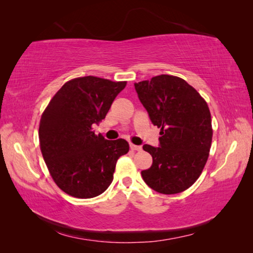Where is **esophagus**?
<instances>
[{"mask_svg": "<svg viewBox=\"0 0 253 253\" xmlns=\"http://www.w3.org/2000/svg\"><path fill=\"white\" fill-rule=\"evenodd\" d=\"M130 149H131V151H142V146H138V145L130 144Z\"/></svg>", "mask_w": 253, "mask_h": 253, "instance_id": "34e87169", "label": "esophagus"}]
</instances>
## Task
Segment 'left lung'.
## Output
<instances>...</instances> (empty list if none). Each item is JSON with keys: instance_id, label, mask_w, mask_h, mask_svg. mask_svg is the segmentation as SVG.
<instances>
[{"instance_id": "obj_1", "label": "left lung", "mask_w": 253, "mask_h": 253, "mask_svg": "<svg viewBox=\"0 0 253 253\" xmlns=\"http://www.w3.org/2000/svg\"><path fill=\"white\" fill-rule=\"evenodd\" d=\"M154 126L161 128L158 147L145 144L153 164L144 182L162 194L187 190L202 173L212 142L211 114L200 93L178 77L161 75L135 84Z\"/></svg>"}]
</instances>
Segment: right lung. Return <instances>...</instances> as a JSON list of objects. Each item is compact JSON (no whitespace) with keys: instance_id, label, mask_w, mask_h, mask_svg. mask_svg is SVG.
I'll list each match as a JSON object with an SVG mask.
<instances>
[{"instance_id":"obj_1","label":"right lung","mask_w":253,"mask_h":253,"mask_svg":"<svg viewBox=\"0 0 253 253\" xmlns=\"http://www.w3.org/2000/svg\"><path fill=\"white\" fill-rule=\"evenodd\" d=\"M126 81L87 76L68 81L42 114V156L55 184L71 196L91 199L113 182L117 160L129 151L125 139L107 140L92 125L106 117Z\"/></svg>"}]
</instances>
